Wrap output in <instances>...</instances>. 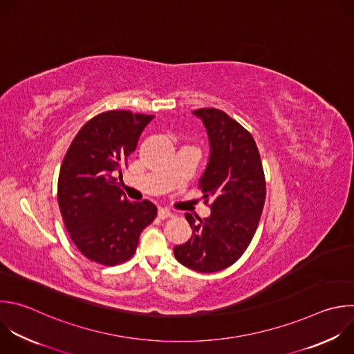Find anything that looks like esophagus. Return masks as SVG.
<instances>
[{
  "label": "esophagus",
  "instance_id": "esophagus-1",
  "mask_svg": "<svg viewBox=\"0 0 354 354\" xmlns=\"http://www.w3.org/2000/svg\"><path fill=\"white\" fill-rule=\"evenodd\" d=\"M158 216H160L161 219H165V218L172 216V212H171L169 209H167V208H160V209H158Z\"/></svg>",
  "mask_w": 354,
  "mask_h": 354
}]
</instances>
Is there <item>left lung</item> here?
Masks as SVG:
<instances>
[{
    "mask_svg": "<svg viewBox=\"0 0 354 354\" xmlns=\"http://www.w3.org/2000/svg\"><path fill=\"white\" fill-rule=\"evenodd\" d=\"M193 115L208 136L209 157L198 187L212 204L207 218L185 214L193 234L174 254L190 270L216 272L238 261L250 245L266 201V178L256 142L241 124L215 108Z\"/></svg>",
    "mask_w": 354,
    "mask_h": 354,
    "instance_id": "obj_1",
    "label": "left lung"
}]
</instances>
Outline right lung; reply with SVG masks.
<instances>
[{"label": "right lung", "instance_id": "right-lung-1", "mask_svg": "<svg viewBox=\"0 0 354 354\" xmlns=\"http://www.w3.org/2000/svg\"><path fill=\"white\" fill-rule=\"evenodd\" d=\"M154 115L106 111L83 125L62 161L58 204L66 230L80 253L102 266L128 261L157 207L129 201L118 186L127 160L136 150Z\"/></svg>", "mask_w": 354, "mask_h": 354}]
</instances>
